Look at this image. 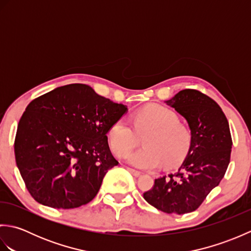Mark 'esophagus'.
<instances>
[{
	"instance_id": "esophagus-1",
	"label": "esophagus",
	"mask_w": 251,
	"mask_h": 251,
	"mask_svg": "<svg viewBox=\"0 0 251 251\" xmlns=\"http://www.w3.org/2000/svg\"><path fill=\"white\" fill-rule=\"evenodd\" d=\"M128 172H129L132 176H135V177H139V176L141 175L140 172H138V170H135V169H132V168H128Z\"/></svg>"
}]
</instances>
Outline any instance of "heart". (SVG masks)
<instances>
[{
  "instance_id": "heart-1",
  "label": "heart",
  "mask_w": 251,
  "mask_h": 251,
  "mask_svg": "<svg viewBox=\"0 0 251 251\" xmlns=\"http://www.w3.org/2000/svg\"><path fill=\"white\" fill-rule=\"evenodd\" d=\"M137 134L142 135L145 148L130 152L126 161L131 166L153 170L162 166H175L189 150L191 135L189 129L178 122L173 110L161 104H148L134 115ZM112 150L117 156H124L135 147L137 135L124 117L114 122L108 131Z\"/></svg>"
}]
</instances>
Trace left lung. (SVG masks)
<instances>
[{"label":"left lung","mask_w":251,"mask_h":251,"mask_svg":"<svg viewBox=\"0 0 251 251\" xmlns=\"http://www.w3.org/2000/svg\"><path fill=\"white\" fill-rule=\"evenodd\" d=\"M164 102L184 117L191 142L178 172L155 179L143 199L166 214L183 215L197 209L225 176L232 149L230 126L219 104L199 90L183 89Z\"/></svg>","instance_id":"1"}]
</instances>
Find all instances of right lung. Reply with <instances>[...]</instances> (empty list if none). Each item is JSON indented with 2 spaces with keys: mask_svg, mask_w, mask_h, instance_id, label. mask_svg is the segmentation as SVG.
<instances>
[{
  "mask_svg": "<svg viewBox=\"0 0 251 251\" xmlns=\"http://www.w3.org/2000/svg\"><path fill=\"white\" fill-rule=\"evenodd\" d=\"M128 108L85 84L57 87L31 101L17 127L16 164L40 204L70 209L94 200L112 155L108 131Z\"/></svg>",
  "mask_w": 251,
  "mask_h": 251,
  "instance_id": "obj_1",
  "label": "right lung"
}]
</instances>
